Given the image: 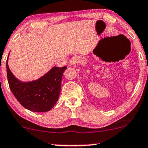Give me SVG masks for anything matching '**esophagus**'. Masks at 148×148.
I'll return each instance as SVG.
<instances>
[{
    "label": "esophagus",
    "instance_id": "34e87169",
    "mask_svg": "<svg viewBox=\"0 0 148 148\" xmlns=\"http://www.w3.org/2000/svg\"><path fill=\"white\" fill-rule=\"evenodd\" d=\"M69 63H70L71 65H74V64H75L76 63V58L74 57V58H71L70 62H69Z\"/></svg>",
    "mask_w": 148,
    "mask_h": 148
}]
</instances>
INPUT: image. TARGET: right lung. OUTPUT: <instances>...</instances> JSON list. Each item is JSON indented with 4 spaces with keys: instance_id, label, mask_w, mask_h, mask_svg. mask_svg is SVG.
I'll list each match as a JSON object with an SVG mask.
<instances>
[{
    "instance_id": "1",
    "label": "right lung",
    "mask_w": 148,
    "mask_h": 148,
    "mask_svg": "<svg viewBox=\"0 0 148 148\" xmlns=\"http://www.w3.org/2000/svg\"><path fill=\"white\" fill-rule=\"evenodd\" d=\"M9 86L14 96L25 108L36 112L50 110L58 101L62 76L67 67H54L36 81L23 83L16 79L6 63Z\"/></svg>"
}]
</instances>
